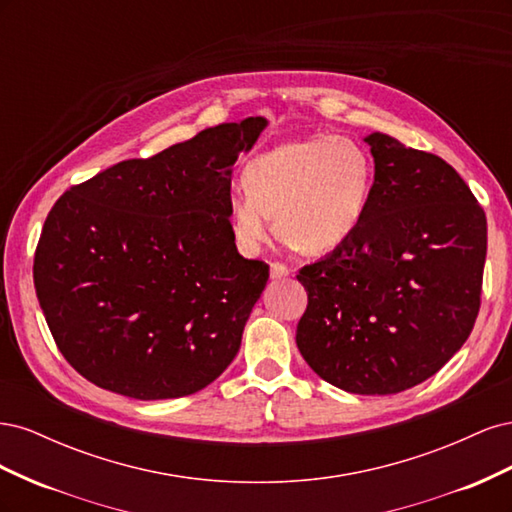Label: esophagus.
<instances>
[{
    "mask_svg": "<svg viewBox=\"0 0 512 512\" xmlns=\"http://www.w3.org/2000/svg\"><path fill=\"white\" fill-rule=\"evenodd\" d=\"M290 275V267H286L284 262H271V277L273 280H282V277Z\"/></svg>",
    "mask_w": 512,
    "mask_h": 512,
    "instance_id": "1",
    "label": "esophagus"
}]
</instances>
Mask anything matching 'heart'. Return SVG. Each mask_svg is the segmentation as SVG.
Listing matches in <instances>:
<instances>
[{
	"label": "heart",
	"instance_id": "1",
	"mask_svg": "<svg viewBox=\"0 0 512 512\" xmlns=\"http://www.w3.org/2000/svg\"><path fill=\"white\" fill-rule=\"evenodd\" d=\"M245 188L226 203L237 245L254 254L273 230L305 254L331 252L361 226L374 164L352 138L331 134L260 153L243 170Z\"/></svg>",
	"mask_w": 512,
	"mask_h": 512
}]
</instances>
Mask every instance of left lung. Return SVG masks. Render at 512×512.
Masks as SVG:
<instances>
[{"instance_id": "8db88e82", "label": "left lung", "mask_w": 512, "mask_h": 512, "mask_svg": "<svg viewBox=\"0 0 512 512\" xmlns=\"http://www.w3.org/2000/svg\"><path fill=\"white\" fill-rule=\"evenodd\" d=\"M374 185L354 235L299 269L307 309L297 346L356 395L412 389L463 346L480 309L487 218L442 158L374 132Z\"/></svg>"}]
</instances>
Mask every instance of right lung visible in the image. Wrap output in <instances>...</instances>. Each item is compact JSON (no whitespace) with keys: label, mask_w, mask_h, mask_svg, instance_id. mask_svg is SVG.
I'll list each match as a JSON object with an SVG mask.
<instances>
[{"label":"right lung","mask_w":512,"mask_h":512,"mask_svg":"<svg viewBox=\"0 0 512 512\" xmlns=\"http://www.w3.org/2000/svg\"><path fill=\"white\" fill-rule=\"evenodd\" d=\"M267 121L222 123L123 160L57 198L34 286L64 359L100 389L173 399L235 359L269 265L237 252L230 166Z\"/></svg>","instance_id":"obj_1"}]
</instances>
